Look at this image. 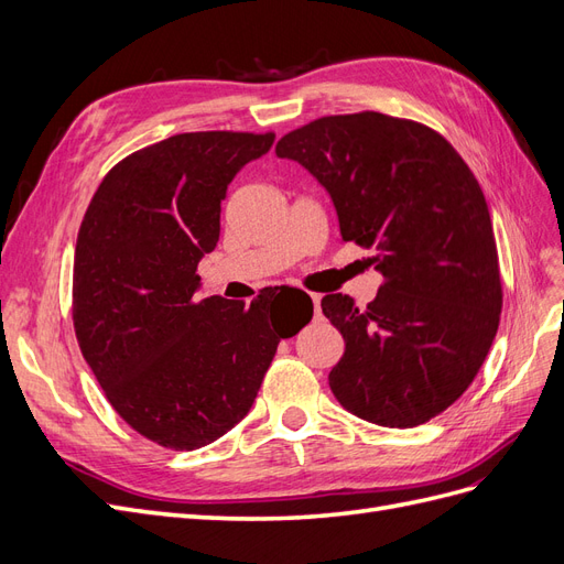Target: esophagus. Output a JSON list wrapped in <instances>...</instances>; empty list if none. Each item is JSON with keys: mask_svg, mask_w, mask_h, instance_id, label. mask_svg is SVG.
<instances>
[{"mask_svg": "<svg viewBox=\"0 0 564 564\" xmlns=\"http://www.w3.org/2000/svg\"><path fill=\"white\" fill-rule=\"evenodd\" d=\"M313 305H315V315H319V294H311Z\"/></svg>", "mask_w": 564, "mask_h": 564, "instance_id": "esophagus-1", "label": "esophagus"}]
</instances>
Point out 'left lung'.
Instances as JSON below:
<instances>
[{
  "instance_id": "8db88e82",
  "label": "left lung",
  "mask_w": 564,
  "mask_h": 564,
  "mask_svg": "<svg viewBox=\"0 0 564 564\" xmlns=\"http://www.w3.org/2000/svg\"><path fill=\"white\" fill-rule=\"evenodd\" d=\"M278 158L327 187L344 242L383 282L367 308L327 294L346 340L329 386L348 412L414 429L473 383L499 329L503 289L482 187L452 143L414 119L329 115L289 131Z\"/></svg>"
}]
</instances>
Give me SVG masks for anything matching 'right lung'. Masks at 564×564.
Returning a JSON list of instances; mask_svg holds the SVG:
<instances>
[{"mask_svg": "<svg viewBox=\"0 0 564 564\" xmlns=\"http://www.w3.org/2000/svg\"><path fill=\"white\" fill-rule=\"evenodd\" d=\"M275 133L193 131L131 152L100 181L77 235L73 322L108 402L135 433L191 452L226 435L256 400L280 338L313 317L294 286L249 305L195 299L214 251L220 199ZM294 295L304 315L283 317Z\"/></svg>", "mask_w": 564, "mask_h": 564, "instance_id": "obj_1", "label": "right lung"}]
</instances>
